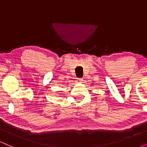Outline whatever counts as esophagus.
<instances>
[{
  "mask_svg": "<svg viewBox=\"0 0 147 147\" xmlns=\"http://www.w3.org/2000/svg\"><path fill=\"white\" fill-rule=\"evenodd\" d=\"M84 81V79L82 78H80V79H78V82H79V83H82V82Z\"/></svg>",
  "mask_w": 147,
  "mask_h": 147,
  "instance_id": "1",
  "label": "esophagus"
}]
</instances>
